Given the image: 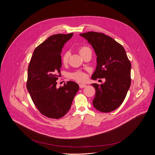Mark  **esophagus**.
I'll list each match as a JSON object with an SVG mask.
<instances>
[{
    "label": "esophagus",
    "instance_id": "1",
    "mask_svg": "<svg viewBox=\"0 0 155 155\" xmlns=\"http://www.w3.org/2000/svg\"><path fill=\"white\" fill-rule=\"evenodd\" d=\"M86 87H87V85H85V84H79V88H85Z\"/></svg>",
    "mask_w": 155,
    "mask_h": 155
}]
</instances>
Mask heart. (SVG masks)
Segmentation results:
<instances>
[{
	"mask_svg": "<svg viewBox=\"0 0 155 155\" xmlns=\"http://www.w3.org/2000/svg\"><path fill=\"white\" fill-rule=\"evenodd\" d=\"M88 50H90V49L87 46H82L79 48V53L81 55L82 53H84V52L88 51ZM68 57H69V54L68 52H65L61 57V61L62 63L63 64H66L68 62ZM71 77L78 81H80V82H82L84 81L86 79V75L83 72H81V71H78V72H75L73 73L72 74H71Z\"/></svg>",
	"mask_w": 155,
	"mask_h": 155,
	"instance_id": "b5f03b06",
	"label": "heart"
}]
</instances>
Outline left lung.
I'll return each instance as SVG.
<instances>
[{"label": "left lung", "instance_id": "obj_1", "mask_svg": "<svg viewBox=\"0 0 155 155\" xmlns=\"http://www.w3.org/2000/svg\"><path fill=\"white\" fill-rule=\"evenodd\" d=\"M87 40L97 55V67L91 79L105 78L95 89L92 101L98 110L108 113L118 108L123 103L131 85V64L124 47L103 33L90 31L80 34Z\"/></svg>", "mask_w": 155, "mask_h": 155}]
</instances>
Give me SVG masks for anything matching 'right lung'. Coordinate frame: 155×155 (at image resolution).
<instances>
[{
  "instance_id": "1",
  "label": "right lung",
  "mask_w": 155,
  "mask_h": 155,
  "mask_svg": "<svg viewBox=\"0 0 155 155\" xmlns=\"http://www.w3.org/2000/svg\"><path fill=\"white\" fill-rule=\"evenodd\" d=\"M73 33L51 36L35 49L28 67L27 89L39 111L59 119L68 111L79 87L73 81L57 88L62 66L61 52Z\"/></svg>"
}]
</instances>
